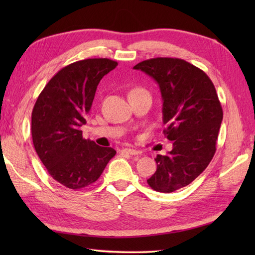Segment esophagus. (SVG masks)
<instances>
[{"instance_id":"obj_1","label":"esophagus","mask_w":255,"mask_h":255,"mask_svg":"<svg viewBox=\"0 0 255 255\" xmlns=\"http://www.w3.org/2000/svg\"><path fill=\"white\" fill-rule=\"evenodd\" d=\"M122 151H123V152H126V153H128V154H131V155H137V154L140 153L138 150L131 149V148H125V149H123Z\"/></svg>"}]
</instances>
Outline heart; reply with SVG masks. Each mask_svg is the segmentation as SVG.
<instances>
[{
	"label": "heart",
	"mask_w": 255,
	"mask_h": 255,
	"mask_svg": "<svg viewBox=\"0 0 255 255\" xmlns=\"http://www.w3.org/2000/svg\"><path fill=\"white\" fill-rule=\"evenodd\" d=\"M140 91H144V90H142V89H134L131 92H140Z\"/></svg>",
	"instance_id": "b5f03b06"
}]
</instances>
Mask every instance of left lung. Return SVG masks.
Wrapping results in <instances>:
<instances>
[{
	"label": "left lung",
	"instance_id": "8db88e82",
	"mask_svg": "<svg viewBox=\"0 0 255 255\" xmlns=\"http://www.w3.org/2000/svg\"><path fill=\"white\" fill-rule=\"evenodd\" d=\"M133 69L158 83L163 133L173 141L170 152L156 155V171L147 182L156 192H175L204 172L216 152L223 122L217 92L203 70L182 59H149Z\"/></svg>",
	"mask_w": 255,
	"mask_h": 255
}]
</instances>
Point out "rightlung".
I'll list each match as a JSON object with an SVG mask.
<instances>
[{"label":"right lung","mask_w":255,"mask_h":255,"mask_svg":"<svg viewBox=\"0 0 255 255\" xmlns=\"http://www.w3.org/2000/svg\"><path fill=\"white\" fill-rule=\"evenodd\" d=\"M111 59H85L62 68L38 96L31 113L36 152L50 176L80 189L99 180L116 151L83 139L81 127L100 81L117 66Z\"/></svg>","instance_id":"right-lung-1"}]
</instances>
